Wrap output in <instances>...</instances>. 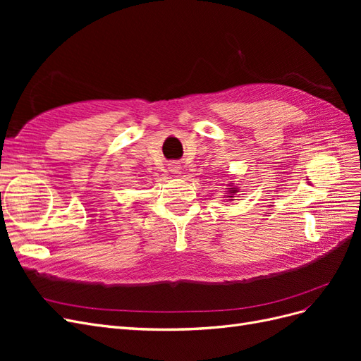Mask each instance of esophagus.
Listing matches in <instances>:
<instances>
[{"label": "esophagus", "mask_w": 361, "mask_h": 361, "mask_svg": "<svg viewBox=\"0 0 361 361\" xmlns=\"http://www.w3.org/2000/svg\"><path fill=\"white\" fill-rule=\"evenodd\" d=\"M169 169H170V171H173V173H179V171H180V164L176 162V161H173V162L169 164Z\"/></svg>", "instance_id": "1"}]
</instances>
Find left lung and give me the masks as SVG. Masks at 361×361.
Masks as SVG:
<instances>
[{"label":"left lung","instance_id":"left-lung-1","mask_svg":"<svg viewBox=\"0 0 361 361\" xmlns=\"http://www.w3.org/2000/svg\"><path fill=\"white\" fill-rule=\"evenodd\" d=\"M233 192H235V190H233ZM231 197H233V195H231Z\"/></svg>","mask_w":361,"mask_h":361}]
</instances>
